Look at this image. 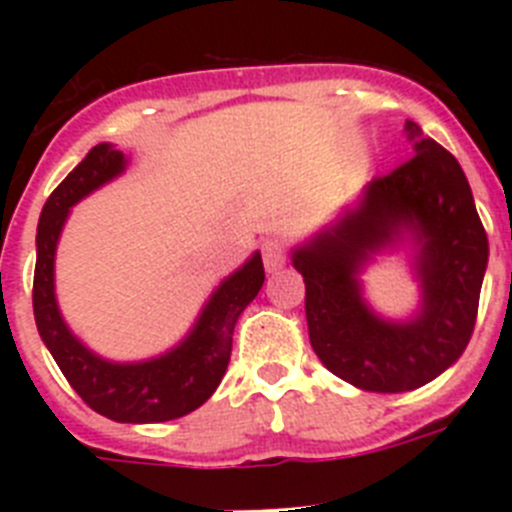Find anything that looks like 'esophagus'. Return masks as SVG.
<instances>
[{
  "instance_id": "obj_1",
  "label": "esophagus",
  "mask_w": 512,
  "mask_h": 512,
  "mask_svg": "<svg viewBox=\"0 0 512 512\" xmlns=\"http://www.w3.org/2000/svg\"><path fill=\"white\" fill-rule=\"evenodd\" d=\"M261 256H264V266L269 274H277V271L284 269L287 264V251H284V243L277 241V238H269L261 246Z\"/></svg>"
}]
</instances>
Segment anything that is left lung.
Returning <instances> with one entry per match:
<instances>
[{
  "instance_id": "1",
  "label": "left lung",
  "mask_w": 512,
  "mask_h": 512,
  "mask_svg": "<svg viewBox=\"0 0 512 512\" xmlns=\"http://www.w3.org/2000/svg\"><path fill=\"white\" fill-rule=\"evenodd\" d=\"M405 133L415 156L372 179L354 207L292 248L312 351L343 382L384 395L418 390L464 354L490 256L459 161L413 120ZM395 250L409 251L421 289L405 321L379 316L360 282L366 265Z\"/></svg>"
}]
</instances>
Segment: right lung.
<instances>
[{
    "mask_svg": "<svg viewBox=\"0 0 512 512\" xmlns=\"http://www.w3.org/2000/svg\"><path fill=\"white\" fill-rule=\"evenodd\" d=\"M125 169V153L112 143H99L53 189L35 235L33 312L45 348L89 408L117 423H164L197 410L217 390L233 351L235 323L264 284V264L261 253L253 251L241 269L217 284L187 336L166 354L143 361H110L94 354L71 333L58 307L56 248L71 207Z\"/></svg>",
    "mask_w": 512,
    "mask_h": 512,
    "instance_id": "obj_1",
    "label": "right lung"
}]
</instances>
